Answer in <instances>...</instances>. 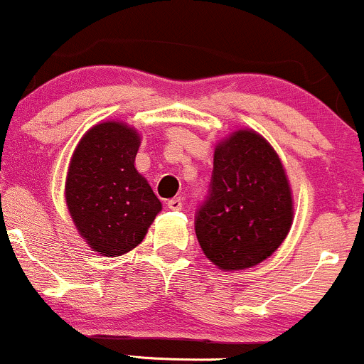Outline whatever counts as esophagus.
<instances>
[{"label": "esophagus", "instance_id": "esophagus-1", "mask_svg": "<svg viewBox=\"0 0 364 364\" xmlns=\"http://www.w3.org/2000/svg\"><path fill=\"white\" fill-rule=\"evenodd\" d=\"M183 207V200L179 198V196H176V198H171L168 202V208H171V210H181Z\"/></svg>", "mask_w": 364, "mask_h": 364}]
</instances>
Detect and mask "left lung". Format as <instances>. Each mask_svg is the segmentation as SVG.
I'll return each mask as SVG.
<instances>
[{
  "label": "left lung",
  "mask_w": 364,
  "mask_h": 364,
  "mask_svg": "<svg viewBox=\"0 0 364 364\" xmlns=\"http://www.w3.org/2000/svg\"><path fill=\"white\" fill-rule=\"evenodd\" d=\"M292 224V196L275 150L252 129L217 145L208 193L195 215L203 253L219 269H250L269 258Z\"/></svg>",
  "instance_id": "left-lung-1"
}]
</instances>
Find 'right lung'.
Instances as JSON below:
<instances>
[{
  "instance_id": "add662e5",
  "label": "right lung",
  "mask_w": 364,
  "mask_h": 364,
  "mask_svg": "<svg viewBox=\"0 0 364 364\" xmlns=\"http://www.w3.org/2000/svg\"><path fill=\"white\" fill-rule=\"evenodd\" d=\"M139 145L135 129L107 121L83 135L70 162L66 205L83 240L104 257L140 245L162 208L135 169Z\"/></svg>"
}]
</instances>
